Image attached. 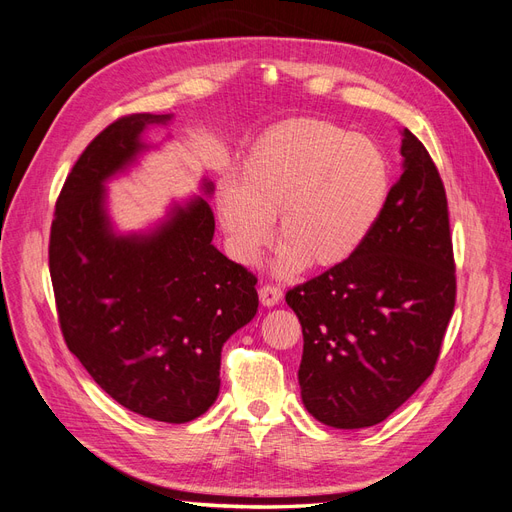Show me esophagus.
I'll list each match as a JSON object with an SVG mask.
<instances>
[{
    "mask_svg": "<svg viewBox=\"0 0 512 512\" xmlns=\"http://www.w3.org/2000/svg\"><path fill=\"white\" fill-rule=\"evenodd\" d=\"M280 300H283V291H280L278 287H274V285H263L261 289H259V302L263 304V306H276Z\"/></svg>",
    "mask_w": 512,
    "mask_h": 512,
    "instance_id": "1",
    "label": "esophagus"
}]
</instances>
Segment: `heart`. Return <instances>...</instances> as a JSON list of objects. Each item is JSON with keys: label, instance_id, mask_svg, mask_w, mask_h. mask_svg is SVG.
Listing matches in <instances>:
<instances>
[{"label": "heart", "instance_id": "b5f03b06", "mask_svg": "<svg viewBox=\"0 0 512 512\" xmlns=\"http://www.w3.org/2000/svg\"><path fill=\"white\" fill-rule=\"evenodd\" d=\"M391 161L374 140L334 123L300 119L270 129L225 178L217 212L232 257L253 266L272 240L283 242L278 274L336 268L372 236L389 204Z\"/></svg>", "mask_w": 512, "mask_h": 512}]
</instances>
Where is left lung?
Wrapping results in <instances>:
<instances>
[{
	"label": "left lung",
	"mask_w": 512,
	"mask_h": 512,
	"mask_svg": "<svg viewBox=\"0 0 512 512\" xmlns=\"http://www.w3.org/2000/svg\"><path fill=\"white\" fill-rule=\"evenodd\" d=\"M402 176L366 244L287 291L302 323V402L317 421H385L434 372L455 306L447 193L425 146L402 129Z\"/></svg>",
	"instance_id": "1"
}]
</instances>
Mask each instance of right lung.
<instances>
[{
  "label": "right lung",
  "mask_w": 512,
  "mask_h": 512,
  "mask_svg": "<svg viewBox=\"0 0 512 512\" xmlns=\"http://www.w3.org/2000/svg\"><path fill=\"white\" fill-rule=\"evenodd\" d=\"M174 114H131L80 155L55 208L48 266L68 349L110 398L163 423L193 421L221 387V349L257 315V278L212 244L202 195L172 202L140 232H119L112 178L151 151L144 131Z\"/></svg>",
  "instance_id": "right-lung-1"
}]
</instances>
